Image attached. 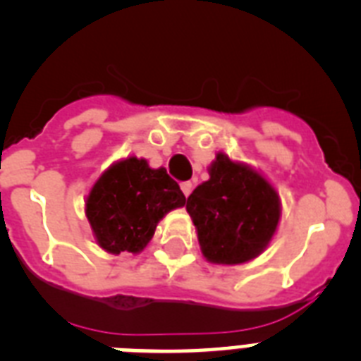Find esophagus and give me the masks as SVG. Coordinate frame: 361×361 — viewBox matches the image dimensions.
<instances>
[{
    "mask_svg": "<svg viewBox=\"0 0 361 361\" xmlns=\"http://www.w3.org/2000/svg\"><path fill=\"white\" fill-rule=\"evenodd\" d=\"M180 190H183L184 195L190 197V193L193 191V183H190V180H188V183H183L180 184Z\"/></svg>",
    "mask_w": 361,
    "mask_h": 361,
    "instance_id": "34e87169",
    "label": "esophagus"
}]
</instances>
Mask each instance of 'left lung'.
<instances>
[{
    "label": "left lung",
    "instance_id": "1",
    "mask_svg": "<svg viewBox=\"0 0 361 361\" xmlns=\"http://www.w3.org/2000/svg\"><path fill=\"white\" fill-rule=\"evenodd\" d=\"M186 209L204 257L215 264H242L262 253L280 219L273 186L224 153L209 168V180L188 197Z\"/></svg>",
    "mask_w": 361,
    "mask_h": 361
}]
</instances>
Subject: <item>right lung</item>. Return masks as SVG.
<instances>
[{"label":"right lung","instance_id":"obj_1","mask_svg":"<svg viewBox=\"0 0 361 361\" xmlns=\"http://www.w3.org/2000/svg\"><path fill=\"white\" fill-rule=\"evenodd\" d=\"M184 204L186 197L164 168L152 170L145 159L128 157L99 177L86 199V216L108 253H139L159 220Z\"/></svg>","mask_w":361,"mask_h":361}]
</instances>
